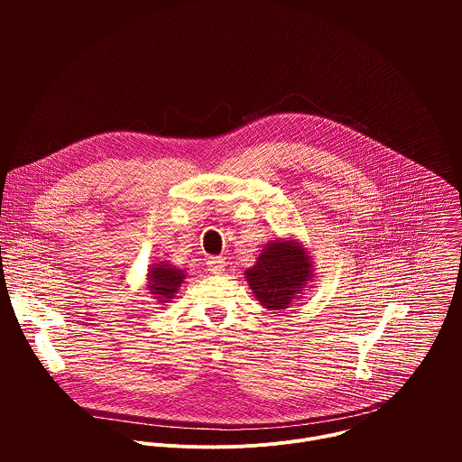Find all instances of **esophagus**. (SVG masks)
<instances>
[{
    "instance_id": "esophagus-1",
    "label": "esophagus",
    "mask_w": 462,
    "mask_h": 462,
    "mask_svg": "<svg viewBox=\"0 0 462 462\" xmlns=\"http://www.w3.org/2000/svg\"><path fill=\"white\" fill-rule=\"evenodd\" d=\"M207 267H208V271H210L212 274L219 276V274H223V273H225L226 261H225V257H221V255H216V257H210V259L207 261Z\"/></svg>"
}]
</instances>
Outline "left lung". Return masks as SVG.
I'll use <instances>...</instances> for the list:
<instances>
[{
    "label": "left lung",
    "instance_id": "1",
    "mask_svg": "<svg viewBox=\"0 0 462 462\" xmlns=\"http://www.w3.org/2000/svg\"><path fill=\"white\" fill-rule=\"evenodd\" d=\"M255 300L269 310H283L314 282V265L309 248L294 237L269 241L254 265L245 271Z\"/></svg>",
    "mask_w": 462,
    "mask_h": 462
}]
</instances>
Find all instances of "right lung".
Here are the masks:
<instances>
[{
    "mask_svg": "<svg viewBox=\"0 0 462 462\" xmlns=\"http://www.w3.org/2000/svg\"><path fill=\"white\" fill-rule=\"evenodd\" d=\"M184 280L186 273L182 269L171 265L170 261H157L152 263L148 269L146 289L153 300H157L161 305H166L177 296Z\"/></svg>",
    "mask_w": 462,
    "mask_h": 462,
    "instance_id": "obj_1",
    "label": "right lung"
}]
</instances>
